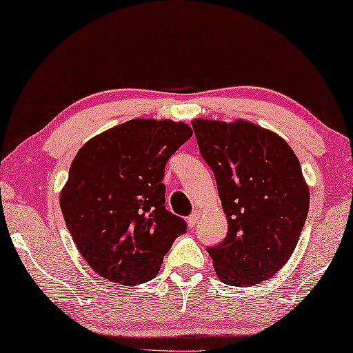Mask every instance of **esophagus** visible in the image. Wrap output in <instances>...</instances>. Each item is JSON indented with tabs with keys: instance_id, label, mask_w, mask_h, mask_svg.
<instances>
[{
	"instance_id": "1",
	"label": "esophagus",
	"mask_w": 353,
	"mask_h": 353,
	"mask_svg": "<svg viewBox=\"0 0 353 353\" xmlns=\"http://www.w3.org/2000/svg\"><path fill=\"white\" fill-rule=\"evenodd\" d=\"M199 217H200V212H199V211H194L192 214H190V216L188 217V223H189L190 228H194L195 225L199 223Z\"/></svg>"
}]
</instances>
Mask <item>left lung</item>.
<instances>
[{
  "instance_id": "1",
  "label": "left lung",
  "mask_w": 353,
  "mask_h": 353,
  "mask_svg": "<svg viewBox=\"0 0 353 353\" xmlns=\"http://www.w3.org/2000/svg\"><path fill=\"white\" fill-rule=\"evenodd\" d=\"M192 126L228 222L227 238L208 248L216 275L230 286L258 285L296 250L310 208L302 167L285 139L247 120Z\"/></svg>"
}]
</instances>
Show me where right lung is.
I'll return each mask as SVG.
<instances>
[{"mask_svg": "<svg viewBox=\"0 0 353 353\" xmlns=\"http://www.w3.org/2000/svg\"><path fill=\"white\" fill-rule=\"evenodd\" d=\"M192 136L184 122L132 119L79 148L61 190L74 245L108 281L136 286L158 275L186 222L165 210L164 169Z\"/></svg>", "mask_w": 353, "mask_h": 353, "instance_id": "1", "label": "right lung"}]
</instances>
